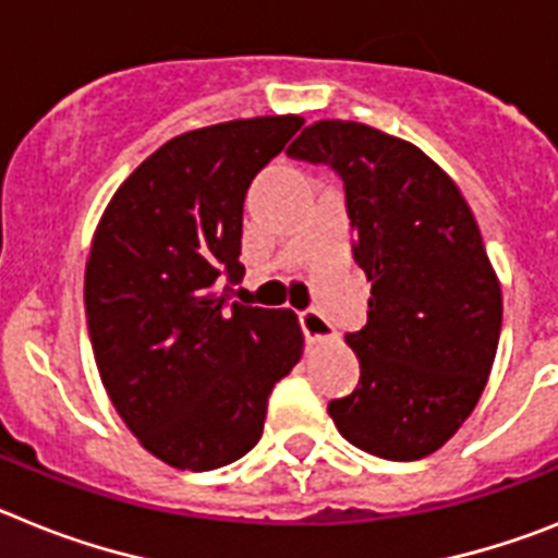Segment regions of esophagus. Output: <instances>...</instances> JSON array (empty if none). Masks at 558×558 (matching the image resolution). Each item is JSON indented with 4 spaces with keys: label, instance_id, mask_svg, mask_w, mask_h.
<instances>
[{
    "label": "esophagus",
    "instance_id": "obj_1",
    "mask_svg": "<svg viewBox=\"0 0 558 558\" xmlns=\"http://www.w3.org/2000/svg\"><path fill=\"white\" fill-rule=\"evenodd\" d=\"M300 326H303V333H306L308 342H326V339H333L331 323H328L319 312L300 314Z\"/></svg>",
    "mask_w": 558,
    "mask_h": 558
}]
</instances>
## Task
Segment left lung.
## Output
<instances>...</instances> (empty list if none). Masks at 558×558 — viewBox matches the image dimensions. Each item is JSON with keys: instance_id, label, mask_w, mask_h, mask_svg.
<instances>
[{"instance_id": "obj_1", "label": "left lung", "mask_w": 558, "mask_h": 558, "mask_svg": "<svg viewBox=\"0 0 558 558\" xmlns=\"http://www.w3.org/2000/svg\"><path fill=\"white\" fill-rule=\"evenodd\" d=\"M286 151L342 177L371 280L367 326L345 337L360 387L328 415L362 452L426 458L472 415L500 342V280L472 207L418 145L356 120H317Z\"/></svg>"}]
</instances>
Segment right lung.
Returning a JSON list of instances; mask_svg holds the SVG:
<instances>
[{"instance_id": "1", "label": "right lung", "mask_w": 558, "mask_h": 558, "mask_svg": "<svg viewBox=\"0 0 558 558\" xmlns=\"http://www.w3.org/2000/svg\"><path fill=\"white\" fill-rule=\"evenodd\" d=\"M303 125L266 114L179 134L129 173L92 235L86 323L100 381L140 447L210 472L264 433L272 387L303 356L292 308L232 303L244 196Z\"/></svg>"}]
</instances>
